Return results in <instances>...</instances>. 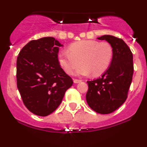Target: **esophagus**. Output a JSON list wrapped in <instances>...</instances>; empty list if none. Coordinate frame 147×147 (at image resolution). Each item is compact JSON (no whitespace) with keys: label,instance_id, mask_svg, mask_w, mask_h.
Returning a JSON list of instances; mask_svg holds the SVG:
<instances>
[{"label":"esophagus","instance_id":"1","mask_svg":"<svg viewBox=\"0 0 147 147\" xmlns=\"http://www.w3.org/2000/svg\"><path fill=\"white\" fill-rule=\"evenodd\" d=\"M74 83L75 84H78V83H79V82H82V80H81V79H74Z\"/></svg>","mask_w":147,"mask_h":147}]
</instances>
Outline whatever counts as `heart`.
<instances>
[{
	"label": "heart",
	"instance_id": "b5f03b06",
	"mask_svg": "<svg viewBox=\"0 0 147 147\" xmlns=\"http://www.w3.org/2000/svg\"><path fill=\"white\" fill-rule=\"evenodd\" d=\"M69 51L59 53V63L66 73L71 75L79 66L77 75L94 76L102 75L109 68L113 59V48L108 42L82 40L69 46Z\"/></svg>",
	"mask_w": 147,
	"mask_h": 147
}]
</instances>
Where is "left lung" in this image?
<instances>
[{"instance_id": "left-lung-1", "label": "left lung", "mask_w": 147, "mask_h": 147, "mask_svg": "<svg viewBox=\"0 0 147 147\" xmlns=\"http://www.w3.org/2000/svg\"><path fill=\"white\" fill-rule=\"evenodd\" d=\"M113 48L110 66L100 77L88 81L86 101L88 106L100 114H109L125 102L133 75V54L122 38L104 35Z\"/></svg>"}]
</instances>
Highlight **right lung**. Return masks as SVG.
<instances>
[{
    "instance_id": "add662e5",
    "label": "right lung",
    "mask_w": 147,
    "mask_h": 147,
    "mask_svg": "<svg viewBox=\"0 0 147 147\" xmlns=\"http://www.w3.org/2000/svg\"><path fill=\"white\" fill-rule=\"evenodd\" d=\"M61 46L53 37H43L30 41L18 54L17 88L23 104L36 115L45 117L54 112L73 84L59 63Z\"/></svg>"
}]
</instances>
